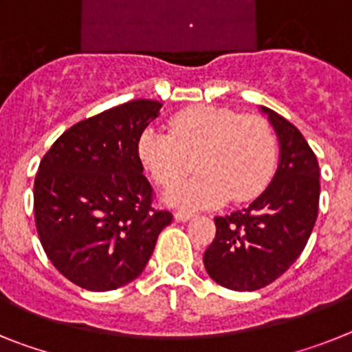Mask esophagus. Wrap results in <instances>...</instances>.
I'll return each mask as SVG.
<instances>
[{"mask_svg":"<svg viewBox=\"0 0 352 352\" xmlns=\"http://www.w3.org/2000/svg\"><path fill=\"white\" fill-rule=\"evenodd\" d=\"M189 218H193L191 210H177L175 212V219H179V221H188Z\"/></svg>","mask_w":352,"mask_h":352,"instance_id":"1","label":"esophagus"}]
</instances>
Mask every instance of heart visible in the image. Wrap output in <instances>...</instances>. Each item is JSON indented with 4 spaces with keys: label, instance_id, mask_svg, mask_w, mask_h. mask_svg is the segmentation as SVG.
Masks as SVG:
<instances>
[{
    "label": "heart",
    "instance_id": "heart-1",
    "mask_svg": "<svg viewBox=\"0 0 352 352\" xmlns=\"http://www.w3.org/2000/svg\"><path fill=\"white\" fill-rule=\"evenodd\" d=\"M138 152L152 180L170 188L195 168L200 175L168 191L180 209L216 207L230 197L250 201L267 186L276 164V140L265 118L216 106L186 109L170 120V136L146 129Z\"/></svg>",
    "mask_w": 352,
    "mask_h": 352
}]
</instances>
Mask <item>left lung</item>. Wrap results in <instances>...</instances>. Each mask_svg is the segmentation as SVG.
Wrapping results in <instances>:
<instances>
[{"instance_id":"8db88e82","label":"left lung","mask_w":352,"mask_h":352,"mask_svg":"<svg viewBox=\"0 0 352 352\" xmlns=\"http://www.w3.org/2000/svg\"><path fill=\"white\" fill-rule=\"evenodd\" d=\"M280 140L271 184L246 209L216 216V237L204 253L214 282L252 292L282 276L307 246L319 210V163L296 125L264 108Z\"/></svg>"}]
</instances>
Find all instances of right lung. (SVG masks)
<instances>
[{
  "instance_id": "right-lung-1",
  "label": "right lung",
  "mask_w": 352,
  "mask_h": 352,
  "mask_svg": "<svg viewBox=\"0 0 352 352\" xmlns=\"http://www.w3.org/2000/svg\"><path fill=\"white\" fill-rule=\"evenodd\" d=\"M157 100L136 99L85 118L51 145L33 184L38 239L54 267L81 289L113 290L145 269L172 223L154 207L138 143Z\"/></svg>"
}]
</instances>
